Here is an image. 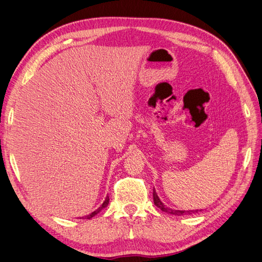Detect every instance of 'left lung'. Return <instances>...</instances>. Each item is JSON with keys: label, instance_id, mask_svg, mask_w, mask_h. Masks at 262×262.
Returning <instances> with one entry per match:
<instances>
[{"label": "left lung", "instance_id": "obj_1", "mask_svg": "<svg viewBox=\"0 0 262 262\" xmlns=\"http://www.w3.org/2000/svg\"><path fill=\"white\" fill-rule=\"evenodd\" d=\"M153 200H154V205L159 207L162 211H165V213L171 214V215H178V216H181V215H190L192 213H197L198 210H179V209H172L170 207H166V206L161 202L157 191H155V189H153Z\"/></svg>", "mask_w": 262, "mask_h": 262}]
</instances>
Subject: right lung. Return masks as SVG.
Returning a JSON list of instances; mask_svg holds the SVG:
<instances>
[{"label":"right lung","instance_id":"1","mask_svg":"<svg viewBox=\"0 0 262 262\" xmlns=\"http://www.w3.org/2000/svg\"><path fill=\"white\" fill-rule=\"evenodd\" d=\"M108 204H109V197L107 196L105 197V199H104V202H103V204L100 206V207L97 209V210H94V211H92L91 214H89V215H86V216H84V217H82V219H85V220H90V219H92L93 216H96L98 213H100V211H101L103 208H105L108 206ZM81 219V217H80Z\"/></svg>","mask_w":262,"mask_h":262}]
</instances>
